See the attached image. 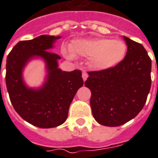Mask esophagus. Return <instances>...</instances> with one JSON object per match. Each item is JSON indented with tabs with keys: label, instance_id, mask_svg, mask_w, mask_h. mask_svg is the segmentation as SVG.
<instances>
[{
	"label": "esophagus",
	"instance_id": "1",
	"mask_svg": "<svg viewBox=\"0 0 158 158\" xmlns=\"http://www.w3.org/2000/svg\"><path fill=\"white\" fill-rule=\"evenodd\" d=\"M82 78L85 81L86 79H87V78H88V73L85 72V71H83V73H82Z\"/></svg>",
	"mask_w": 158,
	"mask_h": 158
}]
</instances>
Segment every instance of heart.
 <instances>
[{
  "instance_id": "1",
  "label": "heart",
  "mask_w": 158,
  "mask_h": 158,
  "mask_svg": "<svg viewBox=\"0 0 158 158\" xmlns=\"http://www.w3.org/2000/svg\"><path fill=\"white\" fill-rule=\"evenodd\" d=\"M72 51L76 54L89 58L93 69L106 70L112 69L122 62L127 52V45L121 40L95 38L78 40L73 42ZM69 58H73V53L69 49L64 50Z\"/></svg>"
}]
</instances>
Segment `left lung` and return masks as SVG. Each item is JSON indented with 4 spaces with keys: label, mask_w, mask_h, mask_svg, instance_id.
Instances as JSON below:
<instances>
[{
    "label": "left lung",
    "mask_w": 158,
    "mask_h": 158,
    "mask_svg": "<svg viewBox=\"0 0 158 158\" xmlns=\"http://www.w3.org/2000/svg\"><path fill=\"white\" fill-rule=\"evenodd\" d=\"M128 50L112 69L88 72L85 85L91 91L90 106L96 122L108 127L124 124L142 110L149 94L152 60L141 44L123 36Z\"/></svg>",
    "instance_id": "obj_1"
}]
</instances>
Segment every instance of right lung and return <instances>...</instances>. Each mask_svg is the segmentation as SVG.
I'll return each mask as SVG.
<instances>
[{
  "mask_svg": "<svg viewBox=\"0 0 158 158\" xmlns=\"http://www.w3.org/2000/svg\"><path fill=\"white\" fill-rule=\"evenodd\" d=\"M60 36L40 35L19 41L6 58V84L12 106L19 115L33 125L48 129L62 124L78 89L84 81L80 70L65 72L58 69L60 56L50 52ZM35 56L45 60L48 74L41 88H28L22 80L26 63Z\"/></svg>",
  "mask_w": 158,
  "mask_h": 158,
  "instance_id": "add662e5",
  "label": "right lung"
}]
</instances>
